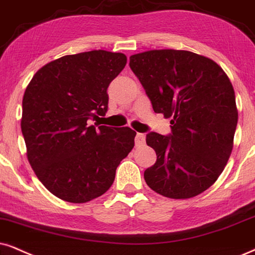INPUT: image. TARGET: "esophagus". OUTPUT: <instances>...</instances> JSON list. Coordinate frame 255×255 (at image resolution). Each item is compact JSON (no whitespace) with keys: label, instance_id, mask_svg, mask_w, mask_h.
<instances>
[{"label":"esophagus","instance_id":"esophagus-1","mask_svg":"<svg viewBox=\"0 0 255 255\" xmlns=\"http://www.w3.org/2000/svg\"><path fill=\"white\" fill-rule=\"evenodd\" d=\"M144 142H146V135L142 133H137L136 136H135V144L136 146H142Z\"/></svg>","mask_w":255,"mask_h":255}]
</instances>
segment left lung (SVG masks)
<instances>
[{
  "label": "left lung",
  "instance_id": "1",
  "mask_svg": "<svg viewBox=\"0 0 255 255\" xmlns=\"http://www.w3.org/2000/svg\"><path fill=\"white\" fill-rule=\"evenodd\" d=\"M129 67L155 113L170 120L169 135L154 131L146 142L156 162L144 170L153 191L170 199L201 194L230 159L238 124L233 86L219 64L187 50L135 54Z\"/></svg>",
  "mask_w": 255,
  "mask_h": 255
}]
</instances>
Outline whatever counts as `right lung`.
Returning <instances> with one entry per match:
<instances>
[{"instance_id": "right-lung-1", "label": "right lung", "mask_w": 255, "mask_h": 255, "mask_svg": "<svg viewBox=\"0 0 255 255\" xmlns=\"http://www.w3.org/2000/svg\"><path fill=\"white\" fill-rule=\"evenodd\" d=\"M127 63L125 54L92 50L38 69L22 101L21 129L31 168L57 198L83 204L105 194L134 147L128 127L89 126L105 117L107 89Z\"/></svg>"}]
</instances>
